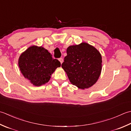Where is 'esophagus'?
<instances>
[{
  "label": "esophagus",
  "mask_w": 131,
  "mask_h": 131,
  "mask_svg": "<svg viewBox=\"0 0 131 131\" xmlns=\"http://www.w3.org/2000/svg\"><path fill=\"white\" fill-rule=\"evenodd\" d=\"M59 62H60L61 64H62L63 62V58H59Z\"/></svg>",
  "instance_id": "obj_1"
}]
</instances>
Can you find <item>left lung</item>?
Listing matches in <instances>:
<instances>
[{"label": "left lung", "mask_w": 131, "mask_h": 131, "mask_svg": "<svg viewBox=\"0 0 131 131\" xmlns=\"http://www.w3.org/2000/svg\"><path fill=\"white\" fill-rule=\"evenodd\" d=\"M62 67L69 81L79 88L85 89L94 85L100 76L102 57L95 47L87 43L69 46Z\"/></svg>", "instance_id": "1"}]
</instances>
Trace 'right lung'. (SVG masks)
<instances>
[{"instance_id":"1","label":"right lung","mask_w":131,"mask_h":131,"mask_svg":"<svg viewBox=\"0 0 131 131\" xmlns=\"http://www.w3.org/2000/svg\"><path fill=\"white\" fill-rule=\"evenodd\" d=\"M60 62L42 47L33 46L20 55L18 66L25 79L37 86L46 84Z\"/></svg>"}]
</instances>
